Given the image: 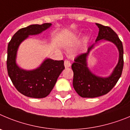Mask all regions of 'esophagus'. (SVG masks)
Masks as SVG:
<instances>
[{"label": "esophagus", "mask_w": 130, "mask_h": 130, "mask_svg": "<svg viewBox=\"0 0 130 130\" xmlns=\"http://www.w3.org/2000/svg\"><path fill=\"white\" fill-rule=\"evenodd\" d=\"M64 65H65V68H68V67H69L71 66V62H70L69 61L65 60V61H64Z\"/></svg>", "instance_id": "34e87169"}]
</instances>
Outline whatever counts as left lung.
I'll list each match as a JSON object with an SVG mask.
<instances>
[{
  "mask_svg": "<svg viewBox=\"0 0 130 130\" xmlns=\"http://www.w3.org/2000/svg\"><path fill=\"white\" fill-rule=\"evenodd\" d=\"M96 24L99 28L96 42L105 39L114 43L119 49V60L111 76L107 78H101L93 74L87 67V56L94 47V45L89 48L87 52L76 57L71 66L74 72L72 84L76 93L83 98H95L107 94L116 85L123 69L124 50L122 41L110 27L98 23Z\"/></svg>",
  "mask_w": 130,
  "mask_h": 130,
  "instance_id": "left-lung-1",
  "label": "left lung"
}]
</instances>
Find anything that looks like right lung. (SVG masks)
Instances as JSON below:
<instances>
[{
  "mask_svg": "<svg viewBox=\"0 0 130 130\" xmlns=\"http://www.w3.org/2000/svg\"><path fill=\"white\" fill-rule=\"evenodd\" d=\"M52 25L51 23L32 24L20 29L12 37L8 46L7 70L17 91L30 98L42 99L47 96L65 69L63 60L47 59L39 68L33 71L20 69L15 63L19 46L30 35L40 34Z\"/></svg>",
  "mask_w": 130,
  "mask_h": 130,
  "instance_id": "add662e5",
  "label": "right lung"
}]
</instances>
